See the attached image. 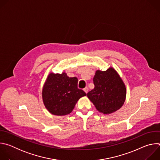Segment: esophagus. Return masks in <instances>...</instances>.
<instances>
[{"label":"esophagus","instance_id":"esophagus-1","mask_svg":"<svg viewBox=\"0 0 160 160\" xmlns=\"http://www.w3.org/2000/svg\"><path fill=\"white\" fill-rule=\"evenodd\" d=\"M83 90H84V92L87 94V93L88 92V88H87V87H85V88L83 89Z\"/></svg>","mask_w":160,"mask_h":160}]
</instances>
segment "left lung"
<instances>
[{"instance_id":"left-lung-1","label":"left lung","mask_w":160,"mask_h":160,"mask_svg":"<svg viewBox=\"0 0 160 160\" xmlns=\"http://www.w3.org/2000/svg\"><path fill=\"white\" fill-rule=\"evenodd\" d=\"M93 81L95 87L87 93V97L98 111L109 115L122 107L126 99L127 89L112 67L106 71L97 70Z\"/></svg>"}]
</instances>
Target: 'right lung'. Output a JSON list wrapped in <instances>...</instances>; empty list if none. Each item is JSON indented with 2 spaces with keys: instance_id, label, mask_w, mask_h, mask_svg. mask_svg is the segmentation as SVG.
Listing matches in <instances>:
<instances>
[{
  "instance_id": "1",
  "label": "right lung",
  "mask_w": 160,
  "mask_h": 160,
  "mask_svg": "<svg viewBox=\"0 0 160 160\" xmlns=\"http://www.w3.org/2000/svg\"><path fill=\"white\" fill-rule=\"evenodd\" d=\"M78 78L50 73L42 88L43 104L52 115L64 116L72 112L77 101L87 94L78 88Z\"/></svg>"
}]
</instances>
